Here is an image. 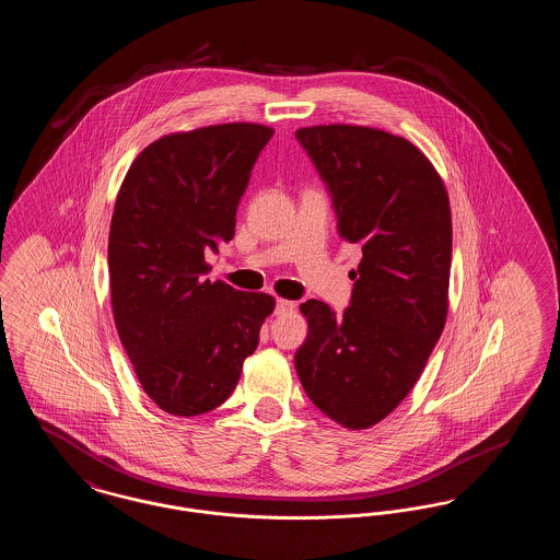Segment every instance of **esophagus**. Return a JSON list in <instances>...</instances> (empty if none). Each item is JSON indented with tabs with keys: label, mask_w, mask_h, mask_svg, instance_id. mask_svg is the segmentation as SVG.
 Listing matches in <instances>:
<instances>
[{
	"label": "esophagus",
	"mask_w": 560,
	"mask_h": 560,
	"mask_svg": "<svg viewBox=\"0 0 560 560\" xmlns=\"http://www.w3.org/2000/svg\"><path fill=\"white\" fill-rule=\"evenodd\" d=\"M293 308H295V304H293L292 300L279 298L277 306H275V315H288V313H292Z\"/></svg>",
	"instance_id": "1"
}]
</instances>
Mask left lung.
<instances>
[{"label":"left lung","mask_w":560,"mask_h":560,"mask_svg":"<svg viewBox=\"0 0 560 560\" xmlns=\"http://www.w3.org/2000/svg\"><path fill=\"white\" fill-rule=\"evenodd\" d=\"M338 215L359 245L342 317L320 300L300 304L308 336L295 372L320 411L365 430L399 407L427 368L450 311L452 208L443 178L407 138L368 126L295 130Z\"/></svg>","instance_id":"1"}]
</instances>
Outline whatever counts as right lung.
<instances>
[{
    "instance_id": "add662e5",
    "label": "right lung",
    "mask_w": 560,
    "mask_h": 560,
    "mask_svg": "<svg viewBox=\"0 0 560 560\" xmlns=\"http://www.w3.org/2000/svg\"><path fill=\"white\" fill-rule=\"evenodd\" d=\"M272 128L249 121L165 133L138 153L108 231L113 319L140 386L165 413L222 405L258 347L275 298L210 281L206 252L235 213Z\"/></svg>"
}]
</instances>
